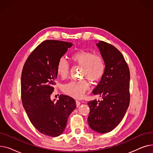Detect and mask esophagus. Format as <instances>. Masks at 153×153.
Listing matches in <instances>:
<instances>
[{
	"label": "esophagus",
	"mask_w": 153,
	"mask_h": 153,
	"mask_svg": "<svg viewBox=\"0 0 153 153\" xmlns=\"http://www.w3.org/2000/svg\"><path fill=\"white\" fill-rule=\"evenodd\" d=\"M76 106L78 107L80 105V104H81V102H80L78 101V100H76Z\"/></svg>",
	"instance_id": "esophagus-1"
}]
</instances>
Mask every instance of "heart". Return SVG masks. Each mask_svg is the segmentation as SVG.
<instances>
[{
    "mask_svg": "<svg viewBox=\"0 0 153 153\" xmlns=\"http://www.w3.org/2000/svg\"><path fill=\"white\" fill-rule=\"evenodd\" d=\"M71 60L78 65L82 66V76L92 81H98L105 74V62L101 56L85 50H80L72 54ZM58 75L62 79L68 77L69 66L67 61L61 58L56 67ZM89 82L85 80L72 81L62 86V91L66 94L75 99L82 98L85 92L89 89Z\"/></svg>",
    "mask_w": 153,
    "mask_h": 153,
    "instance_id": "1",
    "label": "heart"
}]
</instances>
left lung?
Returning a JSON list of instances; mask_svg holds the SVG:
<instances>
[{
	"mask_svg": "<svg viewBox=\"0 0 153 153\" xmlns=\"http://www.w3.org/2000/svg\"><path fill=\"white\" fill-rule=\"evenodd\" d=\"M105 62V74L93 91L101 101L88 103L90 113L88 123L99 133L113 130L122 122L130 104V70L122 54L106 42L96 43Z\"/></svg>",
	"mask_w": 153,
	"mask_h": 153,
	"instance_id": "1",
	"label": "left lung"
}]
</instances>
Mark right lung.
Listing matches in <instances>:
<instances>
[{"label": "right lung", "mask_w": 153, "mask_h": 153, "mask_svg": "<svg viewBox=\"0 0 153 153\" xmlns=\"http://www.w3.org/2000/svg\"><path fill=\"white\" fill-rule=\"evenodd\" d=\"M72 45L57 40L44 41L28 56L22 72L23 108L36 129L52 137L63 133L76 107L74 99L69 96L60 95L56 102L50 98L58 76V62Z\"/></svg>", "instance_id": "right-lung-1"}]
</instances>
